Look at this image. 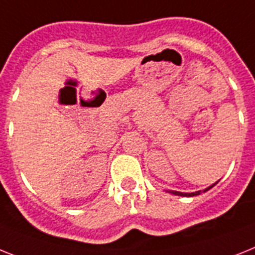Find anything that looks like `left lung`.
I'll use <instances>...</instances> for the list:
<instances>
[{"label":"left lung","mask_w":255,"mask_h":255,"mask_svg":"<svg viewBox=\"0 0 255 255\" xmlns=\"http://www.w3.org/2000/svg\"><path fill=\"white\" fill-rule=\"evenodd\" d=\"M214 185H215V184H214ZM214 185H211V186L206 189L205 191H207L208 189H211L212 186H214ZM172 194H174V195H182V197H194V195L201 194V191H195V193H180V191H172Z\"/></svg>","instance_id":"1"}]
</instances>
